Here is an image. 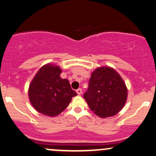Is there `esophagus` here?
Here are the masks:
<instances>
[{"mask_svg": "<svg viewBox=\"0 0 156 156\" xmlns=\"http://www.w3.org/2000/svg\"><path fill=\"white\" fill-rule=\"evenodd\" d=\"M76 92H77V94H78V95H80V94H82V89H81V88H78V89L76 90Z\"/></svg>", "mask_w": 156, "mask_h": 156, "instance_id": "34e87169", "label": "esophagus"}]
</instances>
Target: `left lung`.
Instances as JSON below:
<instances>
[{"mask_svg": "<svg viewBox=\"0 0 156 156\" xmlns=\"http://www.w3.org/2000/svg\"><path fill=\"white\" fill-rule=\"evenodd\" d=\"M83 97L90 110L98 117H112L125 106L127 88L114 69L101 67L92 73Z\"/></svg>", "mask_w": 156, "mask_h": 156, "instance_id": "8db88e82", "label": "left lung"}]
</instances>
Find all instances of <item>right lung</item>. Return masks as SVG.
I'll use <instances>...</instances> for the list:
<instances>
[{"label": "right lung", "mask_w": 156, "mask_h": 156, "mask_svg": "<svg viewBox=\"0 0 156 156\" xmlns=\"http://www.w3.org/2000/svg\"><path fill=\"white\" fill-rule=\"evenodd\" d=\"M61 73L60 67L44 65L29 85V101L37 112L44 115L55 117L60 114L77 95L68 80L60 78Z\"/></svg>", "instance_id": "right-lung-1"}]
</instances>
